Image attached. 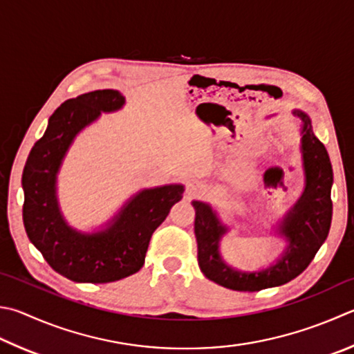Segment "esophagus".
<instances>
[{
  "mask_svg": "<svg viewBox=\"0 0 354 354\" xmlns=\"http://www.w3.org/2000/svg\"><path fill=\"white\" fill-rule=\"evenodd\" d=\"M187 194H189V195H195V194H196V187H195V185H189Z\"/></svg>",
  "mask_w": 354,
  "mask_h": 354,
  "instance_id": "esophagus-1",
  "label": "esophagus"
}]
</instances>
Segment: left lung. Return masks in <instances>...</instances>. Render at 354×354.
<instances>
[{"label":"left lung","mask_w":354,"mask_h":354,"mask_svg":"<svg viewBox=\"0 0 354 354\" xmlns=\"http://www.w3.org/2000/svg\"><path fill=\"white\" fill-rule=\"evenodd\" d=\"M301 120V150L306 185L301 198L280 224V234L289 241L283 257L260 272H239L227 266L218 252V243L226 234L207 204L194 201L198 265L209 280L234 291H261L285 285L297 277L313 261L326 240L331 226L333 169L328 151L313 131L305 113L294 111Z\"/></svg>","instance_id":"obj_1"}]
</instances>
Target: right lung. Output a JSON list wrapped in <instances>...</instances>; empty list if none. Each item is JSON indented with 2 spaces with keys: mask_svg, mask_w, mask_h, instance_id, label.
Listing matches in <instances>:
<instances>
[{
  "mask_svg": "<svg viewBox=\"0 0 354 354\" xmlns=\"http://www.w3.org/2000/svg\"><path fill=\"white\" fill-rule=\"evenodd\" d=\"M115 89H97L69 99L49 118L43 138L32 147L23 170V221L32 244L55 272L79 283H110L144 266L150 239L183 198V185L140 192L104 232H75L63 220L55 198V178L75 134L124 105Z\"/></svg>",
  "mask_w": 354,
  "mask_h": 354,
  "instance_id": "1",
  "label": "right lung"
}]
</instances>
